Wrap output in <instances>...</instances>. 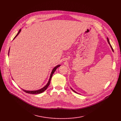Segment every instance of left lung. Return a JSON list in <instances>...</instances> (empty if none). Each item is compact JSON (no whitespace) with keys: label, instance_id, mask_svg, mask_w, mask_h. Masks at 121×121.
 Returning a JSON list of instances; mask_svg holds the SVG:
<instances>
[{"label":"left lung","instance_id":"8db88e82","mask_svg":"<svg viewBox=\"0 0 121 121\" xmlns=\"http://www.w3.org/2000/svg\"><path fill=\"white\" fill-rule=\"evenodd\" d=\"M107 41H108V43H109V44H110V46H111V48H112V51H113V48H112V45H111V44H110V42H109V39H108V38H107ZM71 90H72V91H74V92H76V93H77V92H76V91H74V90H73V89H71Z\"/></svg>","mask_w":121,"mask_h":121}]
</instances>
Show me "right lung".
<instances>
[{"label": "right lung", "mask_w": 121, "mask_h": 121, "mask_svg": "<svg viewBox=\"0 0 121 121\" xmlns=\"http://www.w3.org/2000/svg\"><path fill=\"white\" fill-rule=\"evenodd\" d=\"M21 31V30L20 29V30H19V32H18V33H17V35H16L15 36V37L14 38V39H15V38L16 37V36H17V35H18V34L20 33V32ZM60 66V65H58L56 66L55 67H54V68L53 69V70H52V73H51V74L49 80V81H48V82L47 83V84L44 86V87L43 88H42V89H40V90H38V91H25V90H23L24 91H25V92L27 93L32 94H39V93H41L43 92L44 91H45L47 89V88H48V87L49 86V84H50V81H51V78H52V76H53V74L54 73V72H55V71L56 70L57 68L58 67H59Z\"/></svg>", "instance_id": "1"}]
</instances>
